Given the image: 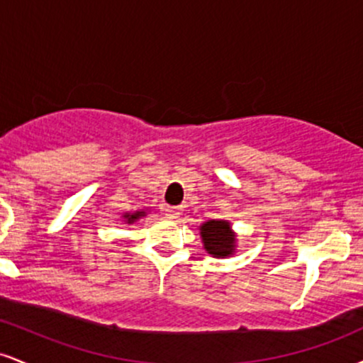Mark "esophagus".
Instances as JSON below:
<instances>
[{"label":"esophagus","mask_w":363,"mask_h":363,"mask_svg":"<svg viewBox=\"0 0 363 363\" xmlns=\"http://www.w3.org/2000/svg\"><path fill=\"white\" fill-rule=\"evenodd\" d=\"M182 213V208L181 206H167V210H165V216H167L169 220H177L179 216Z\"/></svg>","instance_id":"obj_1"}]
</instances>
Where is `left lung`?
Listing matches in <instances>:
<instances>
[{"mask_svg":"<svg viewBox=\"0 0 363 363\" xmlns=\"http://www.w3.org/2000/svg\"><path fill=\"white\" fill-rule=\"evenodd\" d=\"M203 245L213 257H227L235 252L237 237L227 220H208L199 227Z\"/></svg>","mask_w":363,"mask_h":363,"instance_id":"8db88e82","label":"left lung"}]
</instances>
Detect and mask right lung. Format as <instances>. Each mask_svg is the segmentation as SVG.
Returning a JSON list of instances; mask_svg holds the SVG:
<instances>
[{
	"label": "right lung",
	"mask_w": 363,
	"mask_h": 363,
	"mask_svg": "<svg viewBox=\"0 0 363 363\" xmlns=\"http://www.w3.org/2000/svg\"><path fill=\"white\" fill-rule=\"evenodd\" d=\"M141 216H145V211H135V213H126V215H124V222H126V223H135L136 220L141 218Z\"/></svg>",
	"instance_id": "add662e5"
}]
</instances>
